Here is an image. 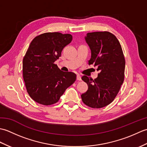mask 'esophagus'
<instances>
[{
  "instance_id": "34e87169",
  "label": "esophagus",
  "mask_w": 147,
  "mask_h": 147,
  "mask_svg": "<svg viewBox=\"0 0 147 147\" xmlns=\"http://www.w3.org/2000/svg\"><path fill=\"white\" fill-rule=\"evenodd\" d=\"M76 78H77L78 81H81V80H82V77H81V76L80 75V74H77Z\"/></svg>"
}]
</instances>
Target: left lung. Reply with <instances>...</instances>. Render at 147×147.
Listing matches in <instances>:
<instances>
[{"instance_id": "8db88e82", "label": "left lung", "mask_w": 147, "mask_h": 147, "mask_svg": "<svg viewBox=\"0 0 147 147\" xmlns=\"http://www.w3.org/2000/svg\"><path fill=\"white\" fill-rule=\"evenodd\" d=\"M85 40L91 50L88 64H94L100 73L95 80L82 76L88 88L81 96L88 107L102 108L114 100L123 83L125 59L119 42L110 32L88 33Z\"/></svg>"}]
</instances>
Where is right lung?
<instances>
[{
	"mask_svg": "<svg viewBox=\"0 0 147 147\" xmlns=\"http://www.w3.org/2000/svg\"><path fill=\"white\" fill-rule=\"evenodd\" d=\"M72 39L70 34L49 32L36 36L31 42L23 58V75L28 93L38 104L57 103L76 81L75 73L62 71L54 64Z\"/></svg>",
	"mask_w": 147,
	"mask_h": 147,
	"instance_id": "obj_1",
	"label": "right lung"
}]
</instances>
